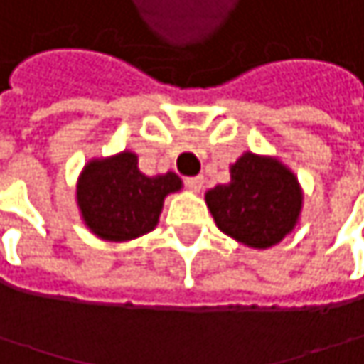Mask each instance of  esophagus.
I'll return each mask as SVG.
<instances>
[{
  "instance_id": "1",
  "label": "esophagus",
  "mask_w": 364,
  "mask_h": 364,
  "mask_svg": "<svg viewBox=\"0 0 364 364\" xmlns=\"http://www.w3.org/2000/svg\"><path fill=\"white\" fill-rule=\"evenodd\" d=\"M185 185H187L191 191H200V189L204 187V177H202V175H198V177H187V179H185Z\"/></svg>"
}]
</instances>
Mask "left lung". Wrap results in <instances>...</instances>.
I'll return each mask as SVG.
<instances>
[{
	"mask_svg": "<svg viewBox=\"0 0 364 364\" xmlns=\"http://www.w3.org/2000/svg\"><path fill=\"white\" fill-rule=\"evenodd\" d=\"M206 204L225 235L264 250L294 231L302 210V189L277 158L246 151L231 164V181L206 191Z\"/></svg>",
	"mask_w": 364,
	"mask_h": 364,
	"instance_id": "8db88e82",
	"label": "left lung"
}]
</instances>
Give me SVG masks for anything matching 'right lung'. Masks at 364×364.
Instances as JSON below:
<instances>
[{"instance_id": "obj_1", "label": "right lung", "mask_w": 364, "mask_h": 364, "mask_svg": "<svg viewBox=\"0 0 364 364\" xmlns=\"http://www.w3.org/2000/svg\"><path fill=\"white\" fill-rule=\"evenodd\" d=\"M181 189L175 173L148 177L133 151L95 158L77 183V204L85 225L102 240L129 242L149 233L162 213L164 198Z\"/></svg>"}]
</instances>
